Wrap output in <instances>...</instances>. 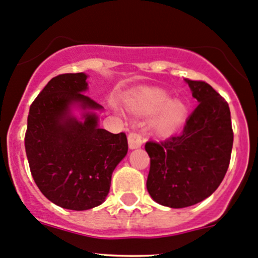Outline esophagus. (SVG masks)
Instances as JSON below:
<instances>
[{"instance_id": "obj_1", "label": "esophagus", "mask_w": 258, "mask_h": 258, "mask_svg": "<svg viewBox=\"0 0 258 258\" xmlns=\"http://www.w3.org/2000/svg\"><path fill=\"white\" fill-rule=\"evenodd\" d=\"M146 142V137L142 134H136V132H131L128 135V147L131 150H136L140 148L143 143Z\"/></svg>"}]
</instances>
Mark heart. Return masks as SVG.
<instances>
[{
    "mask_svg": "<svg viewBox=\"0 0 258 258\" xmlns=\"http://www.w3.org/2000/svg\"><path fill=\"white\" fill-rule=\"evenodd\" d=\"M169 99L161 89H151L127 101V107L138 116H148L156 112L152 127L159 134L174 131L186 115V105L180 99Z\"/></svg>",
    "mask_w": 258,
    "mask_h": 258,
    "instance_id": "heart-1",
    "label": "heart"
}]
</instances>
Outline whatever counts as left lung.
<instances>
[{"mask_svg":"<svg viewBox=\"0 0 258 258\" xmlns=\"http://www.w3.org/2000/svg\"><path fill=\"white\" fill-rule=\"evenodd\" d=\"M199 102L174 136L146 143L151 158L147 190L168 208H186L210 197L224 179L231 157L229 104L205 81L185 79Z\"/></svg>","mask_w":258,"mask_h":258,"instance_id":"8db88e82","label":"left lung"}]
</instances>
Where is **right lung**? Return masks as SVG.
<instances>
[{"label":"right lung","instance_id":"add662e5","mask_svg":"<svg viewBox=\"0 0 258 258\" xmlns=\"http://www.w3.org/2000/svg\"><path fill=\"white\" fill-rule=\"evenodd\" d=\"M84 73L61 74L44 86L29 107L24 138L32 177L42 194L58 207L88 210L105 202L112 172L128 145L123 132L100 128L101 105L84 95ZM82 117L72 115L73 107Z\"/></svg>","mask_w":258,"mask_h":258}]
</instances>
